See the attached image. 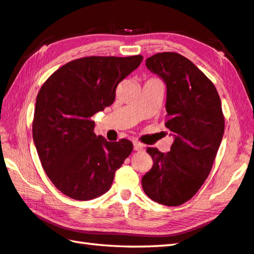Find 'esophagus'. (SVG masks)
Here are the masks:
<instances>
[{
	"instance_id": "34e87169",
	"label": "esophagus",
	"mask_w": 254,
	"mask_h": 254,
	"mask_svg": "<svg viewBox=\"0 0 254 254\" xmlns=\"http://www.w3.org/2000/svg\"><path fill=\"white\" fill-rule=\"evenodd\" d=\"M143 148H144L143 144H140L139 141H134V149L136 152H140V150H143Z\"/></svg>"
}]
</instances>
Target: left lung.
Wrapping results in <instances>:
<instances>
[{"label": "left lung", "mask_w": 254, "mask_h": 254, "mask_svg": "<svg viewBox=\"0 0 254 254\" xmlns=\"http://www.w3.org/2000/svg\"><path fill=\"white\" fill-rule=\"evenodd\" d=\"M146 66L166 83L165 126L175 139L166 154L147 148L154 165L141 186L153 201L179 206L197 193L212 170L224 134L221 99L211 80L180 53H156Z\"/></svg>", "instance_id": "left-lung-1"}]
</instances>
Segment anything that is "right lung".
Listing matches in <instances>:
<instances>
[{
  "label": "right lung",
  "mask_w": 254,
  "mask_h": 254,
  "mask_svg": "<svg viewBox=\"0 0 254 254\" xmlns=\"http://www.w3.org/2000/svg\"><path fill=\"white\" fill-rule=\"evenodd\" d=\"M143 57H84L68 62L42 84L32 134L52 184L78 201L105 194L115 173L132 152L128 139L107 141L93 132L91 117L113 104L118 83Z\"/></svg>",
  "instance_id": "right-lung-1"
}]
</instances>
